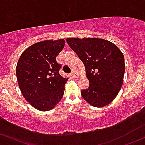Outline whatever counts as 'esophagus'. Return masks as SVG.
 <instances>
[{
    "label": "esophagus",
    "mask_w": 145,
    "mask_h": 145,
    "mask_svg": "<svg viewBox=\"0 0 145 145\" xmlns=\"http://www.w3.org/2000/svg\"><path fill=\"white\" fill-rule=\"evenodd\" d=\"M71 74H72V76L74 77V78H78V77L79 76V75H78V74H76V72H74V71H73V72L71 73Z\"/></svg>",
    "instance_id": "1"
}]
</instances>
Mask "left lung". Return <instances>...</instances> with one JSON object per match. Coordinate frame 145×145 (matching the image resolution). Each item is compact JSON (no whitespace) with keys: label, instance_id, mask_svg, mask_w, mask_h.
Returning a JSON list of instances; mask_svg holds the SVG:
<instances>
[{"label":"left lung","instance_id":"left-lung-1","mask_svg":"<svg viewBox=\"0 0 145 145\" xmlns=\"http://www.w3.org/2000/svg\"><path fill=\"white\" fill-rule=\"evenodd\" d=\"M67 42L77 54L86 68L90 82L81 94L95 107H103L112 102L123 82L125 60L116 45L98 38H68Z\"/></svg>","mask_w":145,"mask_h":145}]
</instances>
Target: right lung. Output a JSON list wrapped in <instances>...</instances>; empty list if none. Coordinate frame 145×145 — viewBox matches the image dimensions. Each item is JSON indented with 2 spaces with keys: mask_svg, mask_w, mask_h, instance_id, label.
<instances>
[{
  "mask_svg": "<svg viewBox=\"0 0 145 145\" xmlns=\"http://www.w3.org/2000/svg\"><path fill=\"white\" fill-rule=\"evenodd\" d=\"M64 44V39L38 42L22 53L17 64L16 75L22 94L39 111L52 109L64 95L69 78L59 74L61 65L56 57Z\"/></svg>",
  "mask_w": 145,
  "mask_h": 145,
  "instance_id": "1",
  "label": "right lung"
}]
</instances>
